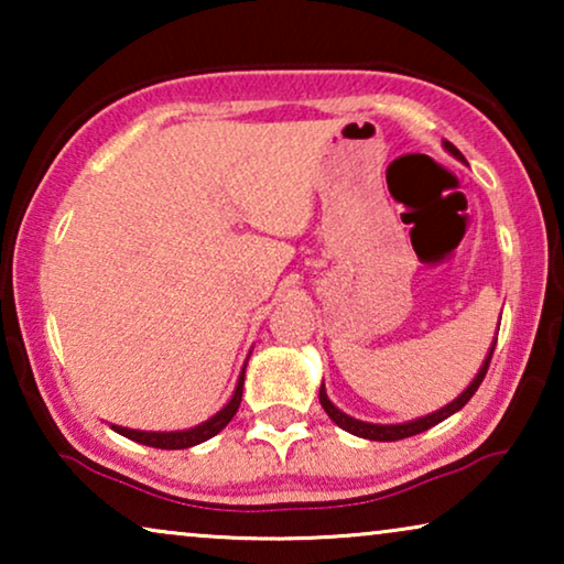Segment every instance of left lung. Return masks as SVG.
<instances>
[{
  "mask_svg": "<svg viewBox=\"0 0 564 564\" xmlns=\"http://www.w3.org/2000/svg\"><path fill=\"white\" fill-rule=\"evenodd\" d=\"M444 149L454 153V156L465 161V156H462L459 149H454V145L449 141H444ZM492 351H496V341H492V349L488 354V359H485V365L480 367V372H477V377L473 380V384L462 392V395L457 400H452L449 405H444L442 411L431 413L426 415V419H419V421H411V423H395V426H380V423H365V421H357L351 419V415H346L338 411V408L330 403L328 395H326V388H321V405L323 411L328 413V419L336 423L338 429L349 431V434L354 436H361V438H369V442H398V438H408V436H415L421 434V431H429L431 426H436V423H442L444 419H449L452 413H457L459 408L467 405V400L475 395L477 388H480V382L485 380V375H488V367H490V359H492Z\"/></svg>",
  "mask_w": 564,
  "mask_h": 564,
  "instance_id": "obj_1",
  "label": "left lung"
}]
</instances>
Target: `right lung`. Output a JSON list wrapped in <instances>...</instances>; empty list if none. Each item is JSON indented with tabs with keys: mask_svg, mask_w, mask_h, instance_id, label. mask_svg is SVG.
I'll return each mask as SVG.
<instances>
[{
	"mask_svg": "<svg viewBox=\"0 0 564 564\" xmlns=\"http://www.w3.org/2000/svg\"><path fill=\"white\" fill-rule=\"evenodd\" d=\"M241 395H243V372L238 377V384H236V392L234 398H230V403L223 408L220 413H215L210 421L199 423L195 429H187V431H169V434H156V431H133V429H122V426H112L118 434L133 438L138 444H145V446H153V449H187V446H195V444H203L207 438H213L218 431H223L234 419L238 405H241Z\"/></svg>",
	"mask_w": 564,
	"mask_h": 564,
	"instance_id": "obj_1",
	"label": "right lung"
}]
</instances>
